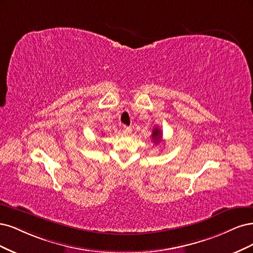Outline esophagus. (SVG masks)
Segmentation results:
<instances>
[{
	"mask_svg": "<svg viewBox=\"0 0 253 253\" xmlns=\"http://www.w3.org/2000/svg\"><path fill=\"white\" fill-rule=\"evenodd\" d=\"M123 132H124L125 134L131 133V127H129V126H124V127H123Z\"/></svg>",
	"mask_w": 253,
	"mask_h": 253,
	"instance_id": "obj_1",
	"label": "esophagus"
}]
</instances>
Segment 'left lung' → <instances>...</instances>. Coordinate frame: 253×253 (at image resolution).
<instances>
[{
    "instance_id": "8db88e82",
    "label": "left lung",
    "mask_w": 253,
    "mask_h": 253,
    "mask_svg": "<svg viewBox=\"0 0 253 253\" xmlns=\"http://www.w3.org/2000/svg\"><path fill=\"white\" fill-rule=\"evenodd\" d=\"M151 137H152V141L156 144H158L162 141V131L158 127H154V129L152 130Z\"/></svg>"
}]
</instances>
